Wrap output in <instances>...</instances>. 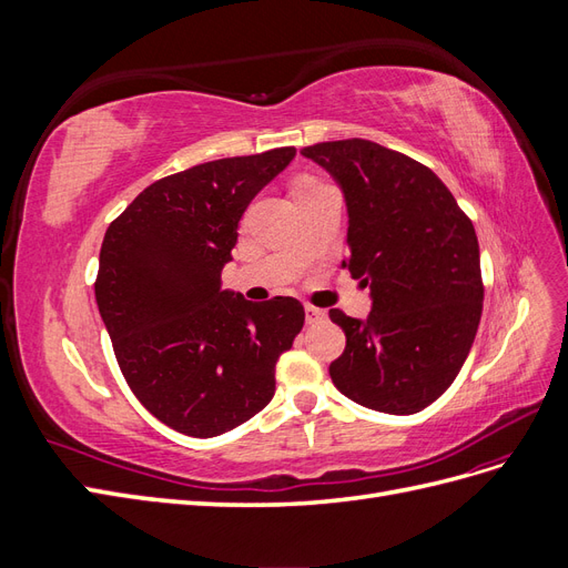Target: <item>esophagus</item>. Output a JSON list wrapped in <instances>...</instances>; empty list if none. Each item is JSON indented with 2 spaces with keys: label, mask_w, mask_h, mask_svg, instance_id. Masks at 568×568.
Returning a JSON list of instances; mask_svg holds the SVG:
<instances>
[{
  "label": "esophagus",
  "mask_w": 568,
  "mask_h": 568,
  "mask_svg": "<svg viewBox=\"0 0 568 568\" xmlns=\"http://www.w3.org/2000/svg\"><path fill=\"white\" fill-rule=\"evenodd\" d=\"M326 317V313L322 311V307H315V305H305V322L307 324H317Z\"/></svg>",
  "instance_id": "obj_1"
}]
</instances>
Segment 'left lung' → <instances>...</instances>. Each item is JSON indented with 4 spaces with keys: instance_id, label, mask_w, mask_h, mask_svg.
Instances as JSON below:
<instances>
[{
    "instance_id": "8db88e82",
    "label": "left lung",
    "mask_w": 568,
    "mask_h": 568,
    "mask_svg": "<svg viewBox=\"0 0 568 568\" xmlns=\"http://www.w3.org/2000/svg\"><path fill=\"white\" fill-rule=\"evenodd\" d=\"M348 209V265L369 286L367 320L329 311L346 351L329 365L353 403L415 415L448 390L484 311L478 239L434 170L369 140L305 146Z\"/></svg>"
}]
</instances>
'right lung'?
<instances>
[{"label": "right lung", "instance_id": "right-lung-1", "mask_svg": "<svg viewBox=\"0 0 568 568\" xmlns=\"http://www.w3.org/2000/svg\"><path fill=\"white\" fill-rule=\"evenodd\" d=\"M294 146L201 163L149 184L106 230L94 296L128 386L153 417L194 438L232 432L274 395V367L305 311L220 288L253 196Z\"/></svg>", "mask_w": 568, "mask_h": 568}]
</instances>
